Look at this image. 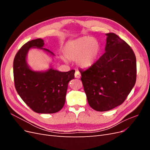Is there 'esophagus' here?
<instances>
[{"mask_svg":"<svg viewBox=\"0 0 150 150\" xmlns=\"http://www.w3.org/2000/svg\"><path fill=\"white\" fill-rule=\"evenodd\" d=\"M74 76H75V78H78V79L80 78V77H81L80 72H79L78 71H76Z\"/></svg>","mask_w":150,"mask_h":150,"instance_id":"esophagus-1","label":"esophagus"}]
</instances>
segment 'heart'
<instances>
[{"mask_svg": "<svg viewBox=\"0 0 150 150\" xmlns=\"http://www.w3.org/2000/svg\"><path fill=\"white\" fill-rule=\"evenodd\" d=\"M100 44L96 39L83 36L66 43L62 53L67 59L76 61L82 67L92 65L100 52Z\"/></svg>", "mask_w": 150, "mask_h": 150, "instance_id": "obj_1", "label": "heart"}]
</instances>
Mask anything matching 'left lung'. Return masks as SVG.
<instances>
[{
	"mask_svg": "<svg viewBox=\"0 0 150 150\" xmlns=\"http://www.w3.org/2000/svg\"><path fill=\"white\" fill-rule=\"evenodd\" d=\"M106 35V52L88 69L79 70L89 106L98 111L123 103L137 81L133 49L116 34Z\"/></svg>",
	"mask_w": 150,
	"mask_h": 150,
	"instance_id": "1",
	"label": "left lung"
}]
</instances>
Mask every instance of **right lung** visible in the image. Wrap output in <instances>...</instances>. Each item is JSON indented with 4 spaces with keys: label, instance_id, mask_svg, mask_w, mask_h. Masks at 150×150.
Masks as SVG:
<instances>
[{
    "label": "right lung",
    "instance_id": "right-lung-1",
    "mask_svg": "<svg viewBox=\"0 0 150 150\" xmlns=\"http://www.w3.org/2000/svg\"><path fill=\"white\" fill-rule=\"evenodd\" d=\"M44 40L28 41L18 51L13 63V79L17 93L32 110L38 113L51 114L64 106L68 83L74 78V70L59 72L50 69L46 72H34L26 63V55L30 47L42 48Z\"/></svg>",
    "mask_w": 150,
    "mask_h": 150
}]
</instances>
